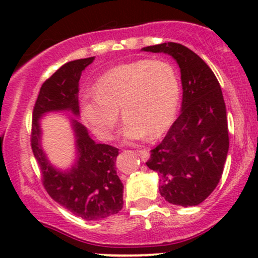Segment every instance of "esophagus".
<instances>
[{
  "label": "esophagus",
  "instance_id": "esophagus-1",
  "mask_svg": "<svg viewBox=\"0 0 258 258\" xmlns=\"http://www.w3.org/2000/svg\"><path fill=\"white\" fill-rule=\"evenodd\" d=\"M137 153H139L140 157L142 158V161H147L148 157H150V152H148L147 150H139Z\"/></svg>",
  "mask_w": 258,
  "mask_h": 258
}]
</instances>
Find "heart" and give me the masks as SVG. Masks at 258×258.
<instances>
[{
	"instance_id": "1",
	"label": "heart",
	"mask_w": 258,
	"mask_h": 258,
	"mask_svg": "<svg viewBox=\"0 0 258 258\" xmlns=\"http://www.w3.org/2000/svg\"><path fill=\"white\" fill-rule=\"evenodd\" d=\"M179 81L175 67L161 59H137L108 70L95 91L81 97L82 119L103 141L113 137L118 110L124 117L122 136L128 141L163 134L175 119Z\"/></svg>"
}]
</instances>
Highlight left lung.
Wrapping results in <instances>:
<instances>
[{
  "label": "left lung",
  "mask_w": 258,
  "mask_h": 258,
  "mask_svg": "<svg viewBox=\"0 0 258 258\" xmlns=\"http://www.w3.org/2000/svg\"><path fill=\"white\" fill-rule=\"evenodd\" d=\"M163 52L181 70V114L160 145L151 150L148 168L160 177V194L177 206H196L220 182L228 152L226 105L212 70L194 51L175 42L142 48Z\"/></svg>",
  "instance_id": "left-lung-1"
}]
</instances>
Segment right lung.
I'll use <instances>...</instances> for the list:
<instances>
[{
	"instance_id": "add662e5",
	"label": "right lung",
	"mask_w": 258,
	"mask_h": 258,
	"mask_svg": "<svg viewBox=\"0 0 258 258\" xmlns=\"http://www.w3.org/2000/svg\"><path fill=\"white\" fill-rule=\"evenodd\" d=\"M93 59L95 57H88L67 62L43 82L33 107L31 132V147L47 194L57 204L87 221L108 217L123 206V184L114 166L118 148L96 144L86 127L74 118L76 163L64 172L56 170L41 147L40 118L53 111H71L79 116L80 77Z\"/></svg>"
}]
</instances>
